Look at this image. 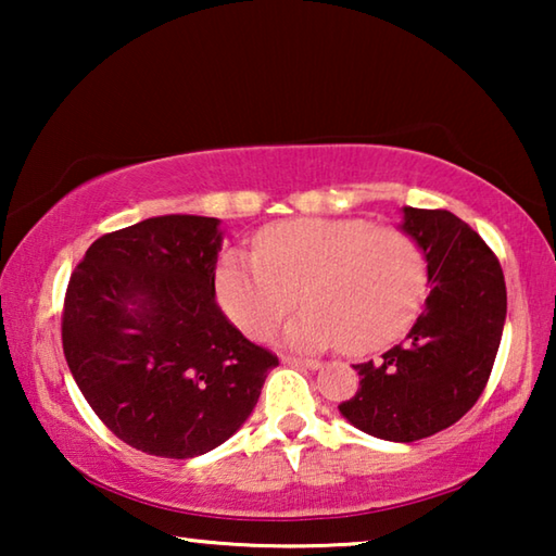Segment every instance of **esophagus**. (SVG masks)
I'll return each mask as SVG.
<instances>
[{
	"label": "esophagus",
	"instance_id": "obj_1",
	"mask_svg": "<svg viewBox=\"0 0 556 556\" xmlns=\"http://www.w3.org/2000/svg\"><path fill=\"white\" fill-rule=\"evenodd\" d=\"M281 361H285L287 365H291V368H304V370H318V368H321V361H304V357H291V355L281 357Z\"/></svg>",
	"mask_w": 556,
	"mask_h": 556
}]
</instances>
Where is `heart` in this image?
<instances>
[{"mask_svg": "<svg viewBox=\"0 0 556 556\" xmlns=\"http://www.w3.org/2000/svg\"><path fill=\"white\" fill-rule=\"evenodd\" d=\"M427 257L417 240L368 220L304 218L269 225L255 238V255L230 250L215 289L232 324L250 338H267L296 294L306 308L285 331L296 351L343 343L365 353L409 328L427 294Z\"/></svg>", "mask_w": 556, "mask_h": 556, "instance_id": "b5f03b06", "label": "heart"}]
</instances>
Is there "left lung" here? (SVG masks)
Returning <instances> with one entry per match:
<instances>
[{
	"instance_id": "left-lung-1",
	"label": "left lung",
	"mask_w": 556,
	"mask_h": 556,
	"mask_svg": "<svg viewBox=\"0 0 556 556\" xmlns=\"http://www.w3.org/2000/svg\"><path fill=\"white\" fill-rule=\"evenodd\" d=\"M402 230L427 257L425 312L407 341L355 365L361 388L338 409L365 434L409 444L456 425L483 394L507 291L493 250L454 213L407 205Z\"/></svg>"
}]
</instances>
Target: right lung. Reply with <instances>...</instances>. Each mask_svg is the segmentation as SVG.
Listing matches in <instances>:
<instances>
[{
  "label": "right lung",
  "mask_w": 556,
  "mask_h": 556,
  "mask_svg": "<svg viewBox=\"0 0 556 556\" xmlns=\"http://www.w3.org/2000/svg\"><path fill=\"white\" fill-rule=\"evenodd\" d=\"M218 218L159 215L108 232L73 269L63 353L112 434L193 458L238 431L277 355L250 343L215 301Z\"/></svg>",
  "instance_id": "right-lung-1"
}]
</instances>
